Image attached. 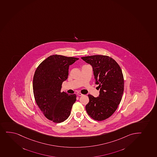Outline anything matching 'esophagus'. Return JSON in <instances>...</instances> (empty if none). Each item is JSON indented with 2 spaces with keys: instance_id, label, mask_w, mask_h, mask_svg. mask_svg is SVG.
<instances>
[{
  "instance_id": "34e87169",
  "label": "esophagus",
  "mask_w": 157,
  "mask_h": 157,
  "mask_svg": "<svg viewBox=\"0 0 157 157\" xmlns=\"http://www.w3.org/2000/svg\"><path fill=\"white\" fill-rule=\"evenodd\" d=\"M77 95H79V96H82L83 94H81V93H80V92H78Z\"/></svg>"
}]
</instances>
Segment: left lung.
I'll list each match as a JSON object with an SVG mask.
<instances>
[{
	"label": "left lung",
	"instance_id": "1",
	"mask_svg": "<svg viewBox=\"0 0 157 157\" xmlns=\"http://www.w3.org/2000/svg\"><path fill=\"white\" fill-rule=\"evenodd\" d=\"M83 60L92 66L95 83L99 85V97L89 94L86 106L89 115L95 121L106 120L114 113L122 100L124 80L122 69L111 57L96 55L82 57Z\"/></svg>",
	"mask_w": 157,
	"mask_h": 157
}]
</instances>
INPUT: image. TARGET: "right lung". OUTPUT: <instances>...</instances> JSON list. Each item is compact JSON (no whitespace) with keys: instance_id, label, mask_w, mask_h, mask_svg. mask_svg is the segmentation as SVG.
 I'll return each instance as SVG.
<instances>
[{"instance_id":"add662e5","label":"right lung","mask_w":157,"mask_h":157,"mask_svg":"<svg viewBox=\"0 0 157 157\" xmlns=\"http://www.w3.org/2000/svg\"><path fill=\"white\" fill-rule=\"evenodd\" d=\"M79 58L53 55L43 60L35 71L33 90L35 102L46 118L56 123L67 120L76 95L61 92L68 76L69 66Z\"/></svg>"}]
</instances>
